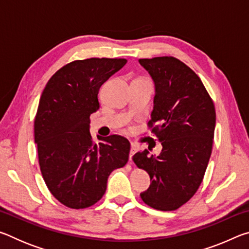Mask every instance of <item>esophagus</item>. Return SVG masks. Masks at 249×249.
<instances>
[{
  "label": "esophagus",
  "mask_w": 249,
  "mask_h": 249,
  "mask_svg": "<svg viewBox=\"0 0 249 249\" xmlns=\"http://www.w3.org/2000/svg\"><path fill=\"white\" fill-rule=\"evenodd\" d=\"M136 151H137V146L132 142V145H130V154H129V161L130 162H132V158H133V156L135 155Z\"/></svg>",
  "instance_id": "esophagus-1"
}]
</instances>
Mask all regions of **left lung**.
Masks as SVG:
<instances>
[{
    "instance_id": "1",
    "label": "left lung",
    "mask_w": 249,
    "mask_h": 249,
    "mask_svg": "<svg viewBox=\"0 0 249 249\" xmlns=\"http://www.w3.org/2000/svg\"><path fill=\"white\" fill-rule=\"evenodd\" d=\"M138 61L155 82L148 128L162 145L157 157L148 150L133 156L151 181L141 197L150 208L175 211L195 196L203 180L212 153L215 107L201 79L179 59Z\"/></svg>"
}]
</instances>
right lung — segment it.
Returning <instances> with one entry per match:
<instances>
[{"label":"right lung","mask_w":249,"mask_h":249,"mask_svg":"<svg viewBox=\"0 0 249 249\" xmlns=\"http://www.w3.org/2000/svg\"><path fill=\"white\" fill-rule=\"evenodd\" d=\"M124 58H90L65 65L46 84L34 122L45 183L70 209H86L102 199L113 170L128 161L130 144L111 135L95 142L90 115L100 107L102 84L123 68Z\"/></svg>","instance_id":"add662e5"}]
</instances>
